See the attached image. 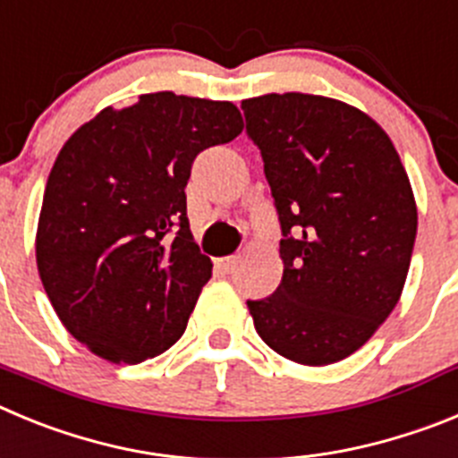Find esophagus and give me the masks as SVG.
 Listing matches in <instances>:
<instances>
[{
  "label": "esophagus",
  "instance_id": "34e87169",
  "mask_svg": "<svg viewBox=\"0 0 458 458\" xmlns=\"http://www.w3.org/2000/svg\"><path fill=\"white\" fill-rule=\"evenodd\" d=\"M237 267V255H225V258H216V269L221 274H230Z\"/></svg>",
  "mask_w": 458,
  "mask_h": 458
}]
</instances>
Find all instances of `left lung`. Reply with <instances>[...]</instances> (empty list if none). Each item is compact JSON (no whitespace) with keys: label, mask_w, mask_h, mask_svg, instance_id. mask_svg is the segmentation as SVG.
Masks as SVG:
<instances>
[{"label":"left lung","mask_w":458,"mask_h":458,"mask_svg":"<svg viewBox=\"0 0 458 458\" xmlns=\"http://www.w3.org/2000/svg\"><path fill=\"white\" fill-rule=\"evenodd\" d=\"M265 162L283 239V278L246 301L280 356H352L402 296L418 233L409 175L388 134L356 106L308 93L242 102Z\"/></svg>","instance_id":"obj_1"}]
</instances>
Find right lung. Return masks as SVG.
I'll use <instances>...</instances> for the list:
<instances>
[{
  "label": "right lung",
  "mask_w": 458,
  "mask_h": 458,
  "mask_svg": "<svg viewBox=\"0 0 458 458\" xmlns=\"http://www.w3.org/2000/svg\"><path fill=\"white\" fill-rule=\"evenodd\" d=\"M242 127L233 102L162 90L106 106L61 148L36 262L64 327L93 353L137 365L182 337L212 276L189 230L184 187L199 152Z\"/></svg>",
  "instance_id": "1"
}]
</instances>
